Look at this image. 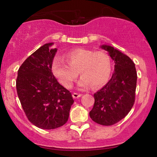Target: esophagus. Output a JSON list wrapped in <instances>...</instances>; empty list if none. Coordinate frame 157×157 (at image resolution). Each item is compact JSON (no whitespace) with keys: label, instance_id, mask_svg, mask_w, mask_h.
Masks as SVG:
<instances>
[{"label":"esophagus","instance_id":"1","mask_svg":"<svg viewBox=\"0 0 157 157\" xmlns=\"http://www.w3.org/2000/svg\"><path fill=\"white\" fill-rule=\"evenodd\" d=\"M72 96H73V98H78L79 97H81V96H82V94H78V93H73Z\"/></svg>","mask_w":157,"mask_h":157}]
</instances>
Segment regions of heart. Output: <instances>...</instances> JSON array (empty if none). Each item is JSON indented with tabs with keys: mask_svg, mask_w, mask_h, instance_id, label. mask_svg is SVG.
Wrapping results in <instances>:
<instances>
[{
	"mask_svg": "<svg viewBox=\"0 0 157 157\" xmlns=\"http://www.w3.org/2000/svg\"><path fill=\"white\" fill-rule=\"evenodd\" d=\"M68 64L59 58L52 63V71L60 83L66 88H71L78 76V83L81 89H87L92 85L99 87L106 83L112 71L110 56L105 51L76 49L66 53Z\"/></svg>",
	"mask_w": 157,
	"mask_h": 157,
	"instance_id": "heart-1",
	"label": "heart"
}]
</instances>
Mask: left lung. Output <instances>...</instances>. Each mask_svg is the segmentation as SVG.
I'll return each instance as SVG.
<instances>
[{"label":"left lung","mask_w":157,"mask_h":157,"mask_svg":"<svg viewBox=\"0 0 157 157\" xmlns=\"http://www.w3.org/2000/svg\"><path fill=\"white\" fill-rule=\"evenodd\" d=\"M114 61V72L110 81L94 94L91 119L103 126H111L124 119L134 106L137 74L132 60L113 47L102 45Z\"/></svg>","instance_id":"8db88e82"}]
</instances>
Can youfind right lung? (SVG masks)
<instances>
[{"instance_id":"right-lung-1","label":"right lung","mask_w":157,"mask_h":157,"mask_svg":"<svg viewBox=\"0 0 157 157\" xmlns=\"http://www.w3.org/2000/svg\"><path fill=\"white\" fill-rule=\"evenodd\" d=\"M46 44L28 57L20 66L16 79L17 94L30 122L42 129H54L67 122L71 93L53 76L52 63L56 48Z\"/></svg>"}]
</instances>
